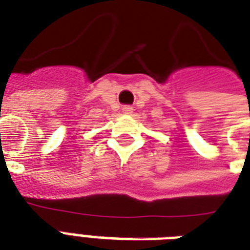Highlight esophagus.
Returning a JSON list of instances; mask_svg holds the SVG:
<instances>
[{"label": "esophagus", "instance_id": "1", "mask_svg": "<svg viewBox=\"0 0 250 250\" xmlns=\"http://www.w3.org/2000/svg\"><path fill=\"white\" fill-rule=\"evenodd\" d=\"M123 112L125 115H131V113H133V107H131V105H124Z\"/></svg>", "mask_w": 250, "mask_h": 250}]
</instances>
